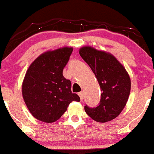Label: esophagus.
Segmentation results:
<instances>
[{"instance_id":"esophagus-1","label":"esophagus","mask_w":154,"mask_h":154,"mask_svg":"<svg viewBox=\"0 0 154 154\" xmlns=\"http://www.w3.org/2000/svg\"><path fill=\"white\" fill-rule=\"evenodd\" d=\"M79 95L80 99H81V101H82V100H83V98H84V94H83L82 91V92H79Z\"/></svg>"}]
</instances>
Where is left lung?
Returning a JSON list of instances; mask_svg holds the SVG:
<instances>
[{"instance_id": "obj_1", "label": "left lung", "mask_w": 154, "mask_h": 154, "mask_svg": "<svg viewBox=\"0 0 154 154\" xmlns=\"http://www.w3.org/2000/svg\"><path fill=\"white\" fill-rule=\"evenodd\" d=\"M79 54L95 75L101 88L98 106H85L87 115L97 122L115 119L124 109L131 91V79L121 63L111 53L91 46L80 48Z\"/></svg>"}]
</instances>
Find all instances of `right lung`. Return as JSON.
Instances as JSON below:
<instances>
[{"label": "right lung", "mask_w": 154, "mask_h": 154, "mask_svg": "<svg viewBox=\"0 0 154 154\" xmlns=\"http://www.w3.org/2000/svg\"><path fill=\"white\" fill-rule=\"evenodd\" d=\"M72 50L66 46L45 52L28 68L22 84L23 98L31 115L39 121L55 122L72 101H80L78 94L72 92L70 80L63 75Z\"/></svg>", "instance_id": "obj_1"}]
</instances>
